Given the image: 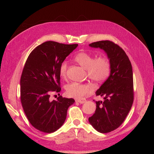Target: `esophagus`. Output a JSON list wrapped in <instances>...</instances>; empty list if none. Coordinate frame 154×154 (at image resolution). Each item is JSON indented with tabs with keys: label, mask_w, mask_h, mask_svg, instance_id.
<instances>
[{
	"label": "esophagus",
	"mask_w": 154,
	"mask_h": 154,
	"mask_svg": "<svg viewBox=\"0 0 154 154\" xmlns=\"http://www.w3.org/2000/svg\"><path fill=\"white\" fill-rule=\"evenodd\" d=\"M75 101L76 102H78V103H81V104H83V103H84L86 101V100L85 99H76Z\"/></svg>",
	"instance_id": "34e87169"
}]
</instances>
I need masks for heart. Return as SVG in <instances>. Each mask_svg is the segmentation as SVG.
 I'll return each mask as SVG.
<instances>
[{"mask_svg": "<svg viewBox=\"0 0 154 154\" xmlns=\"http://www.w3.org/2000/svg\"><path fill=\"white\" fill-rule=\"evenodd\" d=\"M75 60L82 67L86 69L88 76L96 83L105 82L110 75L111 65L109 58L106 57H100L95 58L94 55L85 52L79 53ZM67 63L63 61L59 67V73L62 78L67 74ZM92 87L87 83H78L72 82L66 86V93L70 97L80 99L92 92Z\"/></svg>", "mask_w": 154, "mask_h": 154, "instance_id": "obj_1", "label": "heart"}]
</instances>
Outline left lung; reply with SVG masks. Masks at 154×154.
I'll return each mask as SVG.
<instances>
[{"mask_svg":"<svg viewBox=\"0 0 154 154\" xmlns=\"http://www.w3.org/2000/svg\"><path fill=\"white\" fill-rule=\"evenodd\" d=\"M106 53L111 65L107 80L96 92L104 101H96L95 113L88 122L97 132L108 133L118 128L127 117L134 101L133 72L131 63L124 50L110 40L89 44Z\"/></svg>","mask_w":154,"mask_h":154,"instance_id":"1","label":"left lung"}]
</instances>
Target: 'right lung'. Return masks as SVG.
Here are the masks:
<instances>
[{
  "instance_id": "right-lung-1",
  "label": "right lung",
  "mask_w": 154,
  "mask_h": 154,
  "mask_svg": "<svg viewBox=\"0 0 154 154\" xmlns=\"http://www.w3.org/2000/svg\"><path fill=\"white\" fill-rule=\"evenodd\" d=\"M78 44L48 41L34 49L27 58L20 78V101L27 119L37 130L52 133L62 127L72 98L62 96L50 101L52 92H60L59 67Z\"/></svg>"
}]
</instances>
